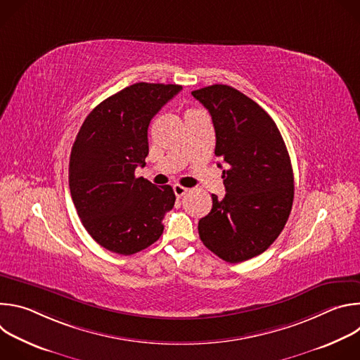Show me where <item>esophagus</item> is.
<instances>
[{"instance_id":"obj_1","label":"esophagus","mask_w":360,"mask_h":360,"mask_svg":"<svg viewBox=\"0 0 360 360\" xmlns=\"http://www.w3.org/2000/svg\"><path fill=\"white\" fill-rule=\"evenodd\" d=\"M174 192H175L176 198H181L188 192V189L185 186H181V185H174Z\"/></svg>"}]
</instances>
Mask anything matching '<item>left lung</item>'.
I'll list each match as a JSON object with an SVG mask.
<instances>
[{
    "label": "left lung",
    "mask_w": 360,
    "mask_h": 360,
    "mask_svg": "<svg viewBox=\"0 0 360 360\" xmlns=\"http://www.w3.org/2000/svg\"><path fill=\"white\" fill-rule=\"evenodd\" d=\"M192 95L210 111L215 155L226 164V193L212 195L211 212L198 224L199 238L221 259L243 262L265 252L286 225L293 203L289 153L275 121L245 94L215 84Z\"/></svg>",
    "instance_id": "8db88e82"
}]
</instances>
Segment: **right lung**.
<instances>
[{
  "instance_id": "1",
  "label": "right lung",
  "mask_w": 360,
  "mask_h": 360,
  "mask_svg": "<svg viewBox=\"0 0 360 360\" xmlns=\"http://www.w3.org/2000/svg\"><path fill=\"white\" fill-rule=\"evenodd\" d=\"M181 85L136 82L102 101L85 118L70 157V191L92 239L118 255H134L164 232L174 208L169 185L135 176L145 167L150 120Z\"/></svg>"
}]
</instances>
